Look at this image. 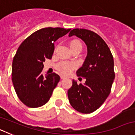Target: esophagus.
Segmentation results:
<instances>
[{
	"mask_svg": "<svg viewBox=\"0 0 135 135\" xmlns=\"http://www.w3.org/2000/svg\"><path fill=\"white\" fill-rule=\"evenodd\" d=\"M64 78H65V77L64 76H63V75H61V79H64Z\"/></svg>",
	"mask_w": 135,
	"mask_h": 135,
	"instance_id": "1",
	"label": "esophagus"
}]
</instances>
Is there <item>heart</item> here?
<instances>
[{"label": "heart", "mask_w": 135, "mask_h": 135, "mask_svg": "<svg viewBox=\"0 0 135 135\" xmlns=\"http://www.w3.org/2000/svg\"><path fill=\"white\" fill-rule=\"evenodd\" d=\"M70 47L71 49L74 47H80L82 49V44L78 40H73L70 42ZM74 64L71 63H68V62H61L59 65H57V68L60 72H61L64 74H69L71 71V70L74 68Z\"/></svg>", "instance_id": "b5f03b06"}]
</instances>
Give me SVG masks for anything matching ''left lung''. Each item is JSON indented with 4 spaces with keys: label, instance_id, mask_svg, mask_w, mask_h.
<instances>
[{
    "label": "left lung",
    "instance_id": "1",
    "mask_svg": "<svg viewBox=\"0 0 135 135\" xmlns=\"http://www.w3.org/2000/svg\"><path fill=\"white\" fill-rule=\"evenodd\" d=\"M76 36L85 42L87 56L76 74L86 78L84 84L73 80L68 91L72 108L82 114H90L104 103L111 92L115 78L114 59L105 42L93 31L76 28L69 36Z\"/></svg>",
    "mask_w": 135,
    "mask_h": 135
}]
</instances>
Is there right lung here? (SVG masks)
I'll list each match as a JSON object with an SVG mask.
<instances>
[{
	"instance_id": "obj_1",
	"label": "right lung",
	"mask_w": 135,
	"mask_h": 135,
	"mask_svg": "<svg viewBox=\"0 0 135 135\" xmlns=\"http://www.w3.org/2000/svg\"><path fill=\"white\" fill-rule=\"evenodd\" d=\"M71 29L45 27L25 39L19 46L12 64V82L20 101L29 108L44 105L60 80L55 73H42L43 62L51 59L54 42Z\"/></svg>"
}]
</instances>
